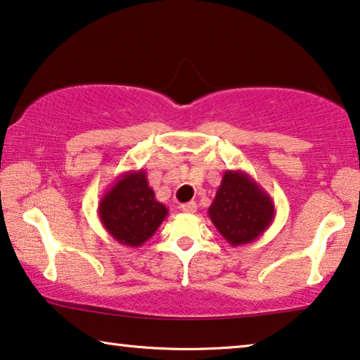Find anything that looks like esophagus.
Here are the masks:
<instances>
[{
  "instance_id": "34e87169",
  "label": "esophagus",
  "mask_w": 360,
  "mask_h": 360,
  "mask_svg": "<svg viewBox=\"0 0 360 360\" xmlns=\"http://www.w3.org/2000/svg\"><path fill=\"white\" fill-rule=\"evenodd\" d=\"M181 210L184 211V213H195V211H197V203L195 202L182 203L181 205Z\"/></svg>"
}]
</instances>
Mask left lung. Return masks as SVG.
<instances>
[{
    "mask_svg": "<svg viewBox=\"0 0 360 360\" xmlns=\"http://www.w3.org/2000/svg\"><path fill=\"white\" fill-rule=\"evenodd\" d=\"M216 229L231 247L253 243L276 218L272 198L242 169H226L208 208Z\"/></svg>",
    "mask_w": 360,
    "mask_h": 360,
    "instance_id": "8db88e82",
    "label": "left lung"
}]
</instances>
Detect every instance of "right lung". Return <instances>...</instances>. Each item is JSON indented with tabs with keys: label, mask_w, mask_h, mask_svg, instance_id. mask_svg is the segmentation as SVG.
I'll use <instances>...</instances> for the list:
<instances>
[{
	"label": "right lung",
	"mask_w": 360,
	"mask_h": 360,
	"mask_svg": "<svg viewBox=\"0 0 360 360\" xmlns=\"http://www.w3.org/2000/svg\"><path fill=\"white\" fill-rule=\"evenodd\" d=\"M98 216L117 243L139 248L157 232L168 208L155 198L144 169L124 171L101 197Z\"/></svg>",
	"instance_id": "right-lung-1"
}]
</instances>
